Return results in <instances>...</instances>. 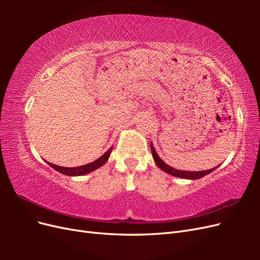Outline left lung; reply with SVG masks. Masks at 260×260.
I'll list each match as a JSON object with an SVG mask.
<instances>
[{"label": "left lung", "mask_w": 260, "mask_h": 260, "mask_svg": "<svg viewBox=\"0 0 260 260\" xmlns=\"http://www.w3.org/2000/svg\"><path fill=\"white\" fill-rule=\"evenodd\" d=\"M151 149H152V155H153V158H154V161L156 162L157 166H158V168H160L162 171L167 172V174L174 176V177H178V178H183V179H190V180H195V179H201L203 177H205L206 175L210 174V172L214 171L215 169H217L218 167H215V168H211V169H208V170H202V171H184V170H178V169H175L170 167L169 165H167L166 162H165L160 157L158 156V154L156 153L155 148L153 146V143L151 142Z\"/></svg>", "instance_id": "obj_1"}]
</instances>
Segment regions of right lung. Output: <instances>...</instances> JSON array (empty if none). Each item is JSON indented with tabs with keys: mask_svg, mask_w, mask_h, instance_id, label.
<instances>
[{
	"mask_svg": "<svg viewBox=\"0 0 260 260\" xmlns=\"http://www.w3.org/2000/svg\"><path fill=\"white\" fill-rule=\"evenodd\" d=\"M112 149L113 147H111L106 151L103 155H102L100 158H98L96 160H94L90 164H86L83 165V166H79V167H75V168H67V167H61V166H56V165L48 162L52 168H54L55 170H57L58 172L62 175H66V176H70V177H76V176H84L86 174H90V172L94 171L95 169L100 168L103 166V165L108 160L109 156H111L112 153Z\"/></svg>",
	"mask_w": 260,
	"mask_h": 260,
	"instance_id": "1",
	"label": "right lung"
}]
</instances>
